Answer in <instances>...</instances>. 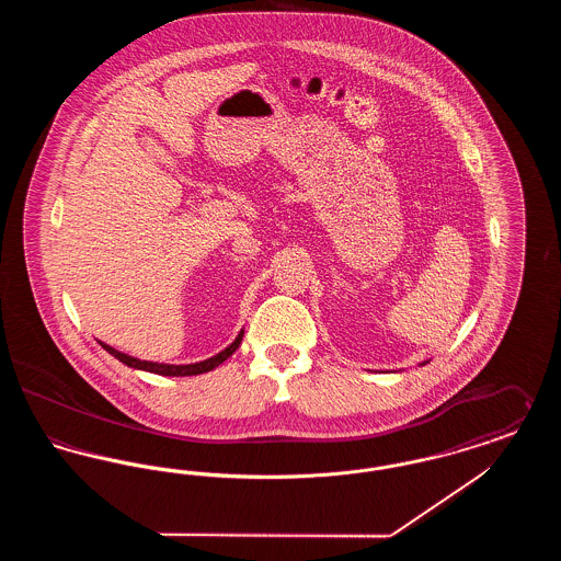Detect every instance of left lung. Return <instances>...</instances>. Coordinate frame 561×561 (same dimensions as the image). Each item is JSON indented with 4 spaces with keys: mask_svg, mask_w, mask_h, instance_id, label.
<instances>
[{
    "mask_svg": "<svg viewBox=\"0 0 561 561\" xmlns=\"http://www.w3.org/2000/svg\"><path fill=\"white\" fill-rule=\"evenodd\" d=\"M425 364H427V362H423V364H421V366H425Z\"/></svg>",
    "mask_w": 561,
    "mask_h": 561,
    "instance_id": "1",
    "label": "left lung"
}]
</instances>
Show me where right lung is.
<instances>
[{"instance_id": "right-lung-1", "label": "right lung", "mask_w": 561, "mask_h": 561, "mask_svg": "<svg viewBox=\"0 0 561 561\" xmlns=\"http://www.w3.org/2000/svg\"><path fill=\"white\" fill-rule=\"evenodd\" d=\"M241 339H243V330L238 334V339L227 348H222L218 355H214L210 359L197 362V364H185V366H174V364H158V362H145V359H136L133 355H126L117 348L108 347L105 343H101L103 348L111 353L113 357H117L122 364L136 368V370H145V373L161 374V376H193V374L210 373L214 368H218L227 357H231L236 353V348L240 347Z\"/></svg>"}]
</instances>
